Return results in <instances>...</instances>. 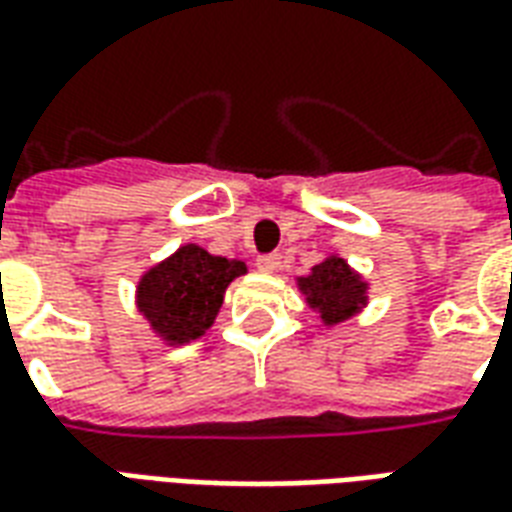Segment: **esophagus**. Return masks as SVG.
I'll return each instance as SVG.
<instances>
[{"label":"esophagus","mask_w":512,"mask_h":512,"mask_svg":"<svg viewBox=\"0 0 512 512\" xmlns=\"http://www.w3.org/2000/svg\"><path fill=\"white\" fill-rule=\"evenodd\" d=\"M256 264H259V270L275 272L280 267V256L278 253H264V256H259V259H256Z\"/></svg>","instance_id":"34e87169"}]
</instances>
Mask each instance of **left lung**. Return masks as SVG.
<instances>
[{
  "mask_svg": "<svg viewBox=\"0 0 512 512\" xmlns=\"http://www.w3.org/2000/svg\"><path fill=\"white\" fill-rule=\"evenodd\" d=\"M297 283L307 297V305L321 313L326 326L343 324L367 305V283L340 256H329L315 264L313 272Z\"/></svg>",
  "mask_w": 512,
  "mask_h": 512,
  "instance_id": "8db88e82",
  "label": "left lung"
}]
</instances>
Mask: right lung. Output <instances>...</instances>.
<instances>
[{"mask_svg": "<svg viewBox=\"0 0 512 512\" xmlns=\"http://www.w3.org/2000/svg\"><path fill=\"white\" fill-rule=\"evenodd\" d=\"M240 275H245L242 261L213 256L199 245H183L142 275L137 307L169 345L191 343L213 326L226 286Z\"/></svg>", "mask_w": 512, "mask_h": 512, "instance_id": "add662e5", "label": "right lung"}]
</instances>
